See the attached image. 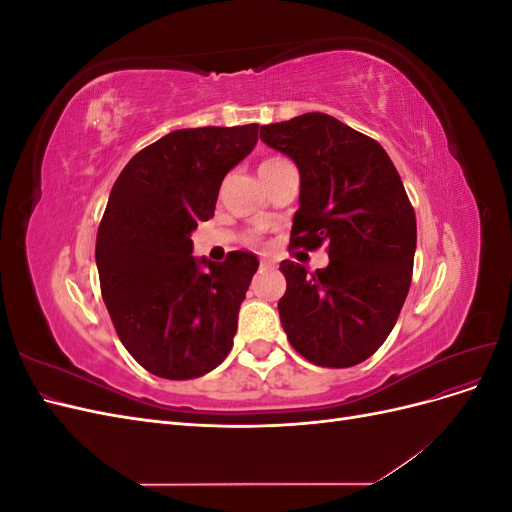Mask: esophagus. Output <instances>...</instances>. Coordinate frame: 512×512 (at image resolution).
I'll return each mask as SVG.
<instances>
[{
    "instance_id": "34e87169",
    "label": "esophagus",
    "mask_w": 512,
    "mask_h": 512,
    "mask_svg": "<svg viewBox=\"0 0 512 512\" xmlns=\"http://www.w3.org/2000/svg\"><path fill=\"white\" fill-rule=\"evenodd\" d=\"M269 267H273L271 260H260V269H269Z\"/></svg>"
}]
</instances>
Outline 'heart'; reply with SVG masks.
<instances>
[{
    "instance_id": "heart-1",
    "label": "heart",
    "mask_w": 512,
    "mask_h": 512,
    "mask_svg": "<svg viewBox=\"0 0 512 512\" xmlns=\"http://www.w3.org/2000/svg\"><path fill=\"white\" fill-rule=\"evenodd\" d=\"M275 162H282L280 158H269V160H265V162H262L260 166H267V164H275ZM247 241H250V243H256L258 239L254 237V235H250V237H247Z\"/></svg>"
}]
</instances>
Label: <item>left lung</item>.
I'll list each match as a JSON object with an SVG mask.
<instances>
[{
  "mask_svg": "<svg viewBox=\"0 0 512 512\" xmlns=\"http://www.w3.org/2000/svg\"><path fill=\"white\" fill-rule=\"evenodd\" d=\"M301 175L290 247H329V265L309 273L282 260L277 303L288 342L309 363L352 367L393 331L412 282L416 218L386 151L324 113L260 128Z\"/></svg>",
  "mask_w": 512,
  "mask_h": 512,
  "instance_id": "8db88e82",
  "label": "left lung"
}]
</instances>
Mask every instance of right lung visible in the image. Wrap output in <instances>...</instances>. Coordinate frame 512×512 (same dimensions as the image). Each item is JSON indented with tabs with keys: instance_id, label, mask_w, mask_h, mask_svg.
I'll return each mask as SVG.
<instances>
[{
	"instance_id": "add662e5",
	"label": "right lung",
	"mask_w": 512,
	"mask_h": 512,
	"mask_svg": "<svg viewBox=\"0 0 512 512\" xmlns=\"http://www.w3.org/2000/svg\"><path fill=\"white\" fill-rule=\"evenodd\" d=\"M256 141L258 123L175 130L138 151L108 196L96 239L102 299L121 344L153 376H205L232 348L258 258L198 260L190 235L213 218L226 173Z\"/></svg>"
}]
</instances>
